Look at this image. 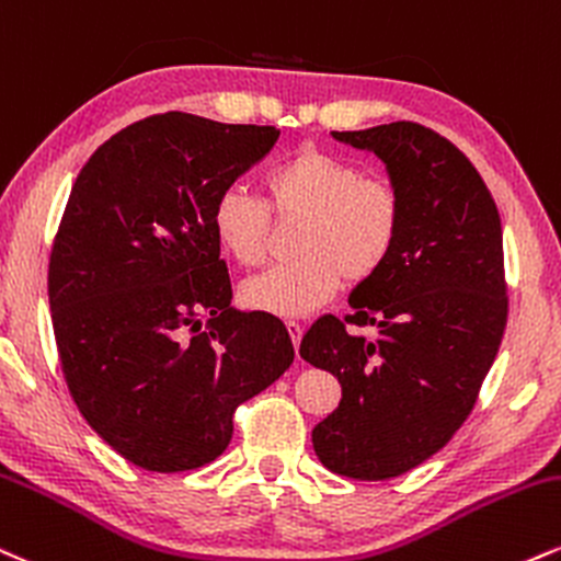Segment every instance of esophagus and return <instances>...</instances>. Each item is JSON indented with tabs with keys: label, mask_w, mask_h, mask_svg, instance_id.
Returning <instances> with one entry per match:
<instances>
[{
	"label": "esophagus",
	"mask_w": 561,
	"mask_h": 561,
	"mask_svg": "<svg viewBox=\"0 0 561 561\" xmlns=\"http://www.w3.org/2000/svg\"><path fill=\"white\" fill-rule=\"evenodd\" d=\"M287 329H289V336H293V345H295V350H298V347H300V340H302V332H306V329H302L298 321H289V323H287Z\"/></svg>",
	"instance_id": "esophagus-1"
}]
</instances>
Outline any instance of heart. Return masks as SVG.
I'll return each mask as SVG.
<instances>
[{
  "mask_svg": "<svg viewBox=\"0 0 561 561\" xmlns=\"http://www.w3.org/2000/svg\"><path fill=\"white\" fill-rule=\"evenodd\" d=\"M268 206L240 185L214 198V238L240 266H259L272 242V214L302 221L293 255L242 282L240 298L261 313L300 319L327 306L342 285L374 282L394 259L404 227L400 187L366 178L360 164L321 146H300L266 174ZM273 211L268 213L267 208Z\"/></svg>",
  "mask_w": 561,
  "mask_h": 561,
  "instance_id": "obj_1",
  "label": "heart"
}]
</instances>
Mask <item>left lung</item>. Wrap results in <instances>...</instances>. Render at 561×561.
Wrapping results in <instances>:
<instances>
[{"instance_id": "1", "label": "left lung", "mask_w": 561, "mask_h": 561, "mask_svg": "<svg viewBox=\"0 0 561 561\" xmlns=\"http://www.w3.org/2000/svg\"><path fill=\"white\" fill-rule=\"evenodd\" d=\"M334 138L387 164L404 227L389 266L350 295L355 313L321 316L302 336V360L342 383L313 449L332 473L387 481L436 455L473 413L507 327L502 219L470 159L431 127L402 119ZM347 325H374L377 340Z\"/></svg>"}]
</instances>
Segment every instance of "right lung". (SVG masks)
I'll return each mask as SVG.
<instances>
[{
  "label": "right lung",
  "instance_id": "obj_1",
  "mask_svg": "<svg viewBox=\"0 0 561 561\" xmlns=\"http://www.w3.org/2000/svg\"><path fill=\"white\" fill-rule=\"evenodd\" d=\"M276 138L153 114L101 144L72 185L49 259L54 340L80 415L138 468L216 460L234 410L293 366L285 323L229 306L211 229L216 195Z\"/></svg>",
  "mask_w": 561,
  "mask_h": 561
}]
</instances>
